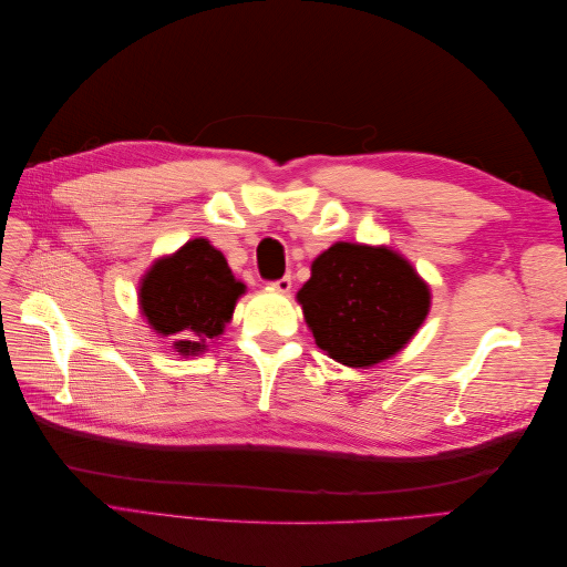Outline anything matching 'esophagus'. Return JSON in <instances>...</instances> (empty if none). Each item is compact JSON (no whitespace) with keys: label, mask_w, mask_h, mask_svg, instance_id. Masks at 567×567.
Listing matches in <instances>:
<instances>
[{"label":"esophagus","mask_w":567,"mask_h":567,"mask_svg":"<svg viewBox=\"0 0 567 567\" xmlns=\"http://www.w3.org/2000/svg\"><path fill=\"white\" fill-rule=\"evenodd\" d=\"M290 284H293V281H290V274H286V277H281V279H277V281H271V288L279 290V293H288Z\"/></svg>","instance_id":"obj_1"}]
</instances>
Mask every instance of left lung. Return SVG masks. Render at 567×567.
<instances>
[{"label":"left lung","mask_w":567,"mask_h":567,"mask_svg":"<svg viewBox=\"0 0 567 567\" xmlns=\"http://www.w3.org/2000/svg\"><path fill=\"white\" fill-rule=\"evenodd\" d=\"M298 302L317 346L346 367L398 354L431 310V288L400 252L338 241L312 262Z\"/></svg>","instance_id":"obj_1"}]
</instances>
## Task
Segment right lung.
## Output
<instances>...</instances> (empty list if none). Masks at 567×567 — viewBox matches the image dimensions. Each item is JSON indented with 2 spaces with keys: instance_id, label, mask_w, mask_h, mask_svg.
I'll list each match as a JSON object with an SVG mask.
<instances>
[{
  "instance_id": "add662e5",
  "label": "right lung",
  "mask_w": 567,
  "mask_h": 567,
  "mask_svg": "<svg viewBox=\"0 0 567 567\" xmlns=\"http://www.w3.org/2000/svg\"><path fill=\"white\" fill-rule=\"evenodd\" d=\"M241 293L246 286L234 279L225 255L208 238H194L144 274L140 307L153 331L173 336L175 352L196 357L225 333Z\"/></svg>"
}]
</instances>
